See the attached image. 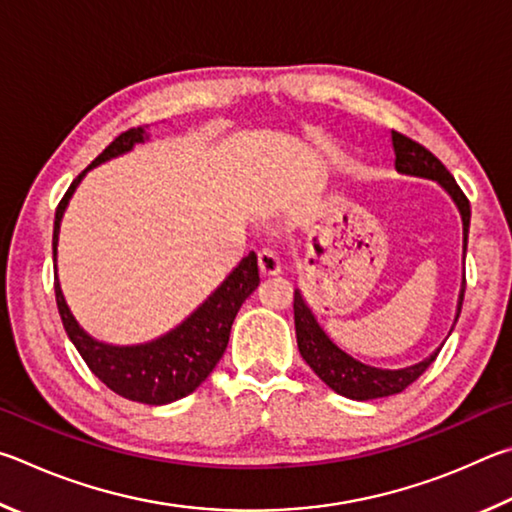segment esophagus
<instances>
[{
  "mask_svg": "<svg viewBox=\"0 0 512 512\" xmlns=\"http://www.w3.org/2000/svg\"><path fill=\"white\" fill-rule=\"evenodd\" d=\"M258 267H261V274L274 276L281 272V258L276 256V251L263 249V251H258Z\"/></svg>",
  "mask_w": 512,
  "mask_h": 512,
  "instance_id": "esophagus-1",
  "label": "esophagus"
}]
</instances>
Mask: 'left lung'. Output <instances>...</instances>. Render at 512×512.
<instances>
[{"mask_svg":"<svg viewBox=\"0 0 512 512\" xmlns=\"http://www.w3.org/2000/svg\"><path fill=\"white\" fill-rule=\"evenodd\" d=\"M391 141H393V152H396L398 173L432 179V182L441 184V188H445V193L452 197V202L456 204V209H459L461 222H463V261H465V247H468V231H470L468 197L463 195L459 184L454 182L450 170H447L425 146H420V143H416L414 139H409L396 130L391 132ZM463 294H465V276L459 292V303H456L454 324L461 315ZM294 328H297L299 353L310 369L317 373V378L321 382H326L330 389L339 393V396L351 398V400H362V402L396 396V393L405 391L411 382H416L420 375L427 371V366L436 360L438 351L443 348V346L436 348V351L429 357H425L423 362L405 366V369H378V366L364 364L360 360H355L353 355L342 351V348H339L333 339L326 335V330L319 326L315 312H312L306 299H303L299 288L294 290Z\"/></svg>","mask_w":512,"mask_h":512,"instance_id":"left-lung-1","label":"left lung"}]
</instances>
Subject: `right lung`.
Here are the masks:
<instances>
[{
  "instance_id": "right-lung-1",
  "label": "right lung",
  "mask_w": 512,
  "mask_h": 512,
  "mask_svg": "<svg viewBox=\"0 0 512 512\" xmlns=\"http://www.w3.org/2000/svg\"><path fill=\"white\" fill-rule=\"evenodd\" d=\"M150 134L146 128H132L116 137L92 166H87L62 197L56 209V222H53V270H56V303L58 312L65 326L71 344L83 357L98 380L107 389H112L119 396L143 405H168L179 398H186L200 384L209 378V373L220 362V357L227 351L231 324L236 319L238 310L251 292L258 288V258L254 251L233 267L231 274L188 315L182 324L168 330L157 339L132 346H116L98 342L92 335H87L76 317L71 315L65 297H62L58 281V236L60 222L67 211L71 195L76 193L78 184L89 170L105 164L114 157H121L130 152L137 143L148 141Z\"/></svg>"
}]
</instances>
